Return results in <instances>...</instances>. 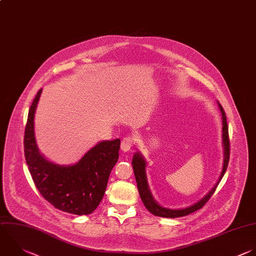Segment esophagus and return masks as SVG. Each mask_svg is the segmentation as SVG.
<instances>
[{"label":"esophagus","instance_id":"34e87169","mask_svg":"<svg viewBox=\"0 0 256 256\" xmlns=\"http://www.w3.org/2000/svg\"><path fill=\"white\" fill-rule=\"evenodd\" d=\"M134 144H135V138L133 136H127L121 142V150L124 152H127L132 148Z\"/></svg>","mask_w":256,"mask_h":256}]
</instances>
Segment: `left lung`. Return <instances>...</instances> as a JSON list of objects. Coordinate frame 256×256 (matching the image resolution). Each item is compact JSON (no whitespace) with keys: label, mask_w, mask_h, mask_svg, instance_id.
<instances>
[{"label":"left lung","mask_w":256,"mask_h":256,"mask_svg":"<svg viewBox=\"0 0 256 256\" xmlns=\"http://www.w3.org/2000/svg\"><path fill=\"white\" fill-rule=\"evenodd\" d=\"M218 106H219V109L222 114V124H223V127H222V137H223V146H224L223 169H222L221 175H220L219 180L217 181L216 185L209 191V193L204 198H202L200 201H198L194 205L184 208V209H167V208H164V207H161L160 205H158L157 202L153 199L151 192L149 190V187H148L146 171H145L146 162L140 153L134 154L133 159H132V165H133V170H134V174H135V179L137 182L138 191H139L140 197H141L145 207L152 214H154L156 216H160V217H166V218H175V217L186 216V215L193 213L196 210L202 208L207 203V201L210 199V197L213 195V193L215 192L216 187L218 186L220 180L222 179V177L227 169L228 162H229V155H230V141H229V135H228V125H227V121H226V115H225V112H224L222 106L219 103H218Z\"/></svg>","instance_id":"obj_1"}]
</instances>
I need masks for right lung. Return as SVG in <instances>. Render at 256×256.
Returning a JSON list of instances; mask_svg holds the SVG:
<instances>
[{"label": "right lung", "mask_w": 256, "mask_h": 256, "mask_svg": "<svg viewBox=\"0 0 256 256\" xmlns=\"http://www.w3.org/2000/svg\"><path fill=\"white\" fill-rule=\"evenodd\" d=\"M41 93L42 89L30 107L24 136L25 158L32 179L41 195L55 208L71 214H90L103 199L109 175L119 158L120 139L100 142L72 166L49 162L40 154L34 132Z\"/></svg>", "instance_id": "right-lung-1"}]
</instances>
